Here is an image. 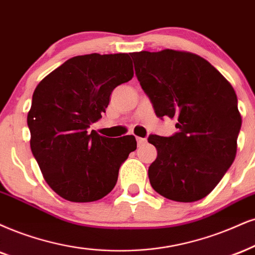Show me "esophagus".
Segmentation results:
<instances>
[{"label":"esophagus","instance_id":"34e87169","mask_svg":"<svg viewBox=\"0 0 255 255\" xmlns=\"http://www.w3.org/2000/svg\"><path fill=\"white\" fill-rule=\"evenodd\" d=\"M146 143V139L145 138H142V137H137V144L138 146H142L144 144Z\"/></svg>","mask_w":255,"mask_h":255}]
</instances>
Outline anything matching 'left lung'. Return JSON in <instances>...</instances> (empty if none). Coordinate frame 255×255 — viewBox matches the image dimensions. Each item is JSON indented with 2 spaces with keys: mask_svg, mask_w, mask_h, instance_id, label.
I'll list each match as a JSON object with an SVG mask.
<instances>
[{
  "mask_svg": "<svg viewBox=\"0 0 255 255\" xmlns=\"http://www.w3.org/2000/svg\"><path fill=\"white\" fill-rule=\"evenodd\" d=\"M130 55L157 117L177 122L174 136L147 139L157 149L149 166L151 187L177 202L203 199L237 155L241 115L233 86L194 53L163 49Z\"/></svg>",
  "mask_w": 255,
  "mask_h": 255,
  "instance_id": "1",
  "label": "left lung"
}]
</instances>
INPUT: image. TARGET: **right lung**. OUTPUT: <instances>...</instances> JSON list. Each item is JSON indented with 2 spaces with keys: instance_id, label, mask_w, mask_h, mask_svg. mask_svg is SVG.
<instances>
[{
  "instance_id": "1",
  "label": "right lung",
  "mask_w": 255,
  "mask_h": 255,
  "mask_svg": "<svg viewBox=\"0 0 255 255\" xmlns=\"http://www.w3.org/2000/svg\"><path fill=\"white\" fill-rule=\"evenodd\" d=\"M132 77L127 53H93L68 59L36 86L27 117L30 149L47 184L62 199L93 202L115 188L136 138L111 139L89 128L102 118L113 89Z\"/></svg>"
}]
</instances>
